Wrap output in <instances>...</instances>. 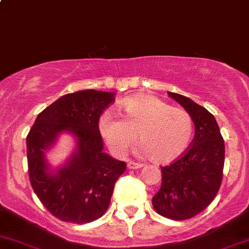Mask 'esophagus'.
I'll use <instances>...</instances> for the list:
<instances>
[{
  "mask_svg": "<svg viewBox=\"0 0 249 249\" xmlns=\"http://www.w3.org/2000/svg\"><path fill=\"white\" fill-rule=\"evenodd\" d=\"M127 167L130 170H136V169H141L143 167V164H140V162H135V161H129L127 162Z\"/></svg>",
  "mask_w": 249,
  "mask_h": 249,
  "instance_id": "1",
  "label": "esophagus"
}]
</instances>
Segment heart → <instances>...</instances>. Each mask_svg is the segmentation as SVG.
<instances>
[{
    "instance_id": "heart-1",
    "label": "heart",
    "mask_w": 249,
    "mask_h": 249,
    "mask_svg": "<svg viewBox=\"0 0 249 249\" xmlns=\"http://www.w3.org/2000/svg\"><path fill=\"white\" fill-rule=\"evenodd\" d=\"M123 119L106 113L100 134L115 154H124L139 136L143 152L157 164H169L184 154L194 136L187 110L173 108L153 95H137L120 102Z\"/></svg>"
}]
</instances>
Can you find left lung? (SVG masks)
Listing matches in <instances>:
<instances>
[{
  "label": "left lung",
  "mask_w": 249,
  "mask_h": 249,
  "mask_svg": "<svg viewBox=\"0 0 249 249\" xmlns=\"http://www.w3.org/2000/svg\"><path fill=\"white\" fill-rule=\"evenodd\" d=\"M167 95L192 115L195 136L182 158L161 167V187L152 203L162 217L184 220L205 210L217 195L224 167V141L217 120L205 107L176 92Z\"/></svg>",
  "instance_id": "8db88e82"
}]
</instances>
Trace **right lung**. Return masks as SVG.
Here are the masks:
<instances>
[{"label": "right lung", "instance_id": "add662e5", "mask_svg": "<svg viewBox=\"0 0 249 249\" xmlns=\"http://www.w3.org/2000/svg\"><path fill=\"white\" fill-rule=\"evenodd\" d=\"M115 92L94 89L66 94L37 115L26 137L30 182L44 207L59 219L84 224L108 208L114 184L126 169L104 152L99 119ZM75 139V149L60 167L46 154L61 134Z\"/></svg>", "mask_w": 249, "mask_h": 249}]
</instances>
